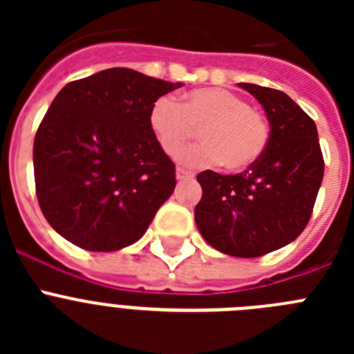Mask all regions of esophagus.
<instances>
[{
	"label": "esophagus",
	"instance_id": "34e87169",
	"mask_svg": "<svg viewBox=\"0 0 354 354\" xmlns=\"http://www.w3.org/2000/svg\"><path fill=\"white\" fill-rule=\"evenodd\" d=\"M195 175L192 174V171L187 170H183V168H177V180H189L193 179Z\"/></svg>",
	"mask_w": 354,
	"mask_h": 354
}]
</instances>
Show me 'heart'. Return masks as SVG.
Instances as JSON below:
<instances>
[{"label": "heart", "mask_w": 354, "mask_h": 354, "mask_svg": "<svg viewBox=\"0 0 354 354\" xmlns=\"http://www.w3.org/2000/svg\"><path fill=\"white\" fill-rule=\"evenodd\" d=\"M150 129L165 154L179 156L196 136L204 143L186 150L180 158L189 167H211L220 162L225 170L241 171L264 154L270 127L245 97L225 88H198L177 104L159 97L149 115Z\"/></svg>", "instance_id": "obj_1"}]
</instances>
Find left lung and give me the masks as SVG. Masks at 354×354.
Here are the masks:
<instances>
[{"instance_id": "1", "label": "left lung", "mask_w": 354, "mask_h": 354, "mask_svg": "<svg viewBox=\"0 0 354 354\" xmlns=\"http://www.w3.org/2000/svg\"><path fill=\"white\" fill-rule=\"evenodd\" d=\"M270 120L264 154L243 174L200 171L195 207L200 234L232 257H261L292 243L305 230L323 183L324 159L314 120L287 93L239 83Z\"/></svg>"}]
</instances>
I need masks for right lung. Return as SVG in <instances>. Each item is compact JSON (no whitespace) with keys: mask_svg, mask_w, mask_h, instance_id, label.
<instances>
[{"mask_svg":"<svg viewBox=\"0 0 354 354\" xmlns=\"http://www.w3.org/2000/svg\"><path fill=\"white\" fill-rule=\"evenodd\" d=\"M183 83L106 68L65 84L33 143L39 205L56 232L117 252L147 232L175 189V165L150 129V108Z\"/></svg>","mask_w":354,"mask_h":354,"instance_id":"obj_1","label":"right lung"}]
</instances>
